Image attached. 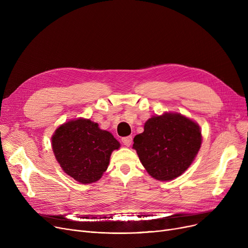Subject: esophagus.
Here are the masks:
<instances>
[{"label":"esophagus","mask_w":248,"mask_h":248,"mask_svg":"<svg viewBox=\"0 0 248 248\" xmlns=\"http://www.w3.org/2000/svg\"><path fill=\"white\" fill-rule=\"evenodd\" d=\"M122 141H123V144H124V146H126V147H129V146L132 145L133 138H132L131 136H128V137H124V138H123V139H122Z\"/></svg>","instance_id":"obj_1"}]
</instances>
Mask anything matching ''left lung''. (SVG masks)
<instances>
[{
  "label": "left lung",
  "mask_w": 248,
  "mask_h": 248,
  "mask_svg": "<svg viewBox=\"0 0 248 248\" xmlns=\"http://www.w3.org/2000/svg\"><path fill=\"white\" fill-rule=\"evenodd\" d=\"M202 141L199 125L179 113H165L147 121L133 148L148 173L161 181L183 174L198 154Z\"/></svg>",
  "instance_id": "obj_1"
}]
</instances>
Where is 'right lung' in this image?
I'll list each match as a JSON object with an SVG mask.
<instances>
[{
  "label": "right lung",
  "instance_id": "obj_1",
  "mask_svg": "<svg viewBox=\"0 0 248 248\" xmlns=\"http://www.w3.org/2000/svg\"><path fill=\"white\" fill-rule=\"evenodd\" d=\"M120 142L96 123L78 119L60 125L52 137V149L63 171L82 184L93 183L107 171Z\"/></svg>",
  "mask_w": 248,
  "mask_h": 248
}]
</instances>
